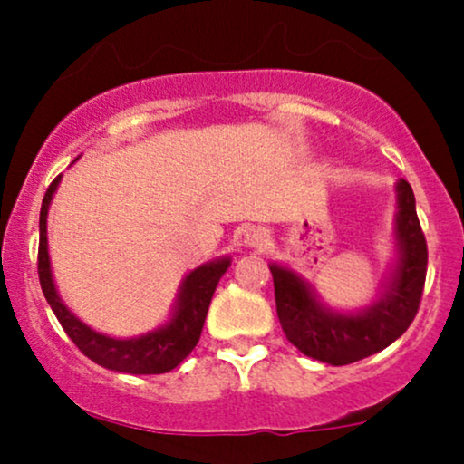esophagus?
I'll return each mask as SVG.
<instances>
[{
    "instance_id": "obj_1",
    "label": "esophagus",
    "mask_w": 464,
    "mask_h": 464,
    "mask_svg": "<svg viewBox=\"0 0 464 464\" xmlns=\"http://www.w3.org/2000/svg\"><path fill=\"white\" fill-rule=\"evenodd\" d=\"M244 242H246V246H250V248L264 250L266 246H268L270 236L266 233V228L253 227V228H248V231H246V237H244Z\"/></svg>"
}]
</instances>
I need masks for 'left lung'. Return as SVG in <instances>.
<instances>
[{
    "label": "left lung",
    "mask_w": 464,
    "mask_h": 464,
    "mask_svg": "<svg viewBox=\"0 0 464 464\" xmlns=\"http://www.w3.org/2000/svg\"><path fill=\"white\" fill-rule=\"evenodd\" d=\"M397 237L401 259L391 287L369 310L353 316L324 310L299 276L276 264L270 266L276 316L287 340L301 353L334 366L351 364L386 349L414 321L428 273V242L408 180L401 179L397 183Z\"/></svg>",
    "instance_id": "left-lung-1"
}]
</instances>
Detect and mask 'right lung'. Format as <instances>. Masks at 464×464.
Masks as SVG:
<instances>
[{
  "instance_id": "1",
  "label": "right lung",
  "mask_w": 464,
  "mask_h": 464,
  "mask_svg": "<svg viewBox=\"0 0 464 464\" xmlns=\"http://www.w3.org/2000/svg\"><path fill=\"white\" fill-rule=\"evenodd\" d=\"M61 174L52 180L44 196L39 218V281L52 312L56 314L58 323L65 334L73 340V344L104 369L130 372V375H159L168 372L183 362L198 344L202 324H205L207 312H209L211 296H214L218 281L227 273L231 259H218L209 262L194 273L185 276L183 287L179 295V305L174 310L172 321L165 327L150 332L141 338L117 340L93 332L82 321H78L72 312L58 299L54 281L50 273V255H47V207H50L52 194L56 191Z\"/></svg>"
}]
</instances>
